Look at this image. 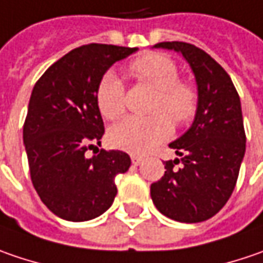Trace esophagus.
Instances as JSON below:
<instances>
[{
    "instance_id": "1",
    "label": "esophagus",
    "mask_w": 263,
    "mask_h": 263,
    "mask_svg": "<svg viewBox=\"0 0 263 263\" xmlns=\"http://www.w3.org/2000/svg\"><path fill=\"white\" fill-rule=\"evenodd\" d=\"M132 163L135 165H139L142 163V157H139V155H132Z\"/></svg>"
}]
</instances>
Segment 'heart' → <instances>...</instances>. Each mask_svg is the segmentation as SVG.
I'll return each mask as SVG.
<instances>
[{
  "instance_id": "1",
  "label": "heart",
  "mask_w": 263,
  "mask_h": 263,
  "mask_svg": "<svg viewBox=\"0 0 263 263\" xmlns=\"http://www.w3.org/2000/svg\"><path fill=\"white\" fill-rule=\"evenodd\" d=\"M130 72L157 91L149 118L125 117L109 130L111 143L130 154H146L172 135V123H190L198 109V91L179 81L176 63L161 53H148L130 63ZM124 84L115 72H106L99 81L96 103L100 114L114 120L124 112ZM170 118V120L168 118Z\"/></svg>"
}]
</instances>
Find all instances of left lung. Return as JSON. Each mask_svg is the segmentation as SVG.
<instances>
[{"mask_svg":"<svg viewBox=\"0 0 263 263\" xmlns=\"http://www.w3.org/2000/svg\"><path fill=\"white\" fill-rule=\"evenodd\" d=\"M154 47L175 50L188 62L198 109L190 128L168 145L180 160L165 161L164 176L151 185V198L173 220L203 222L227 204L238 179L246 152L240 96L227 71L201 48L180 41Z\"/></svg>","mask_w":263,"mask_h":263,"instance_id":"left-lung-1","label":"left lung"}]
</instances>
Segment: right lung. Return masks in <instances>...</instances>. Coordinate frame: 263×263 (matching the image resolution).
Listing matches in <instances>:
<instances>
[{"mask_svg":"<svg viewBox=\"0 0 263 263\" xmlns=\"http://www.w3.org/2000/svg\"><path fill=\"white\" fill-rule=\"evenodd\" d=\"M138 48L87 44L53 63L33 87L23 125L32 185L56 216L84 222L105 213L117 195L115 176L128 154L105 151L88 159L105 133L96 90L105 72Z\"/></svg>","mask_w":263,"mask_h":263,"instance_id":"right-lung-1","label":"right lung"}]
</instances>
